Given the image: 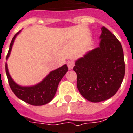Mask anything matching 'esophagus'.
<instances>
[{
	"label": "esophagus",
	"instance_id": "34e87169",
	"mask_svg": "<svg viewBox=\"0 0 133 133\" xmlns=\"http://www.w3.org/2000/svg\"><path fill=\"white\" fill-rule=\"evenodd\" d=\"M67 65H68L69 70H72L73 68V67L74 66V62L73 61H68V63H67Z\"/></svg>",
	"mask_w": 133,
	"mask_h": 133
}]
</instances>
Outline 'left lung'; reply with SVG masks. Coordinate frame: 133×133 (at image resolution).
Masks as SVG:
<instances>
[{
  "label": "left lung",
  "mask_w": 133,
  "mask_h": 133,
  "mask_svg": "<svg viewBox=\"0 0 133 133\" xmlns=\"http://www.w3.org/2000/svg\"><path fill=\"white\" fill-rule=\"evenodd\" d=\"M100 46L76 61L77 88L87 100L99 102L116 94L125 74L124 52L119 41L104 26Z\"/></svg>",
  "instance_id": "left-lung-1"
}]
</instances>
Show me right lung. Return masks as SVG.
Wrapping results in <instances>:
<instances>
[{
	"mask_svg": "<svg viewBox=\"0 0 133 133\" xmlns=\"http://www.w3.org/2000/svg\"><path fill=\"white\" fill-rule=\"evenodd\" d=\"M20 32V31L13 37L7 53V59L11 53L15 38ZM5 70L9 84L14 94L28 104L33 106H41L47 104L52 100L57 90L59 82L66 74L68 69L67 65H64L50 72V74L41 83L31 87H22L16 84L9 73L7 63L5 65Z\"/></svg>",
	"mask_w": 133,
	"mask_h": 133,
	"instance_id": "obj_1",
	"label": "right lung"
}]
</instances>
